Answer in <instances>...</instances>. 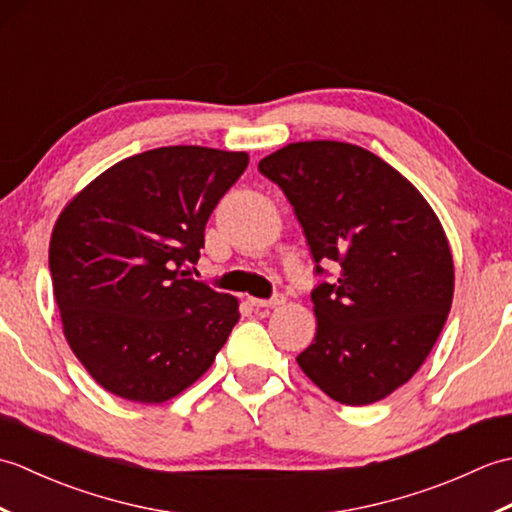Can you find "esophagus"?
<instances>
[{
	"instance_id": "34e87169",
	"label": "esophagus",
	"mask_w": 512,
	"mask_h": 512,
	"mask_svg": "<svg viewBox=\"0 0 512 512\" xmlns=\"http://www.w3.org/2000/svg\"><path fill=\"white\" fill-rule=\"evenodd\" d=\"M248 301H250V306H255V308H279V306H284V303H286V297L284 295H275L273 299L250 297Z\"/></svg>"
}]
</instances>
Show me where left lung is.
<instances>
[{"instance_id":"left-lung-1","label":"left lung","mask_w":512,"mask_h":512,"mask_svg":"<svg viewBox=\"0 0 512 512\" xmlns=\"http://www.w3.org/2000/svg\"><path fill=\"white\" fill-rule=\"evenodd\" d=\"M295 209L310 253L339 264L312 290L317 334L297 363L332 400L361 407L418 372L449 317L453 255L420 191L372 151L290 143L259 160Z\"/></svg>"}]
</instances>
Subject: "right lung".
I'll list each match as a JSON object with an SVG mask.
<instances>
[{
	"label": "right lung",
	"mask_w": 512,
	"mask_h": 512,
	"mask_svg": "<svg viewBox=\"0 0 512 512\" xmlns=\"http://www.w3.org/2000/svg\"><path fill=\"white\" fill-rule=\"evenodd\" d=\"M248 167L246 151L176 145L116 162L61 211L52 290L74 356L103 389L158 405L191 387L239 319L235 297L180 270Z\"/></svg>",
	"instance_id": "1"
}]
</instances>
